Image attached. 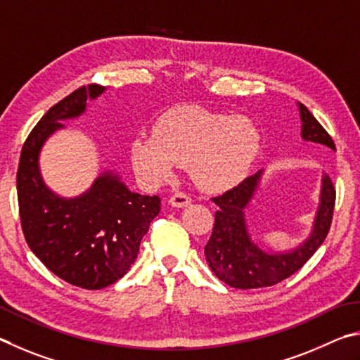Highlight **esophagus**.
Masks as SVG:
<instances>
[{"label": "esophagus", "instance_id": "obj_1", "mask_svg": "<svg viewBox=\"0 0 360 360\" xmlns=\"http://www.w3.org/2000/svg\"><path fill=\"white\" fill-rule=\"evenodd\" d=\"M191 202V198L186 196L185 193H175L169 198V204L172 207H176V209H184L188 204Z\"/></svg>", "mask_w": 360, "mask_h": 360}]
</instances>
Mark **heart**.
Returning <instances> with one entry per match:
<instances>
[{
  "instance_id": "heart-1",
  "label": "heart",
  "mask_w": 360,
  "mask_h": 360,
  "mask_svg": "<svg viewBox=\"0 0 360 360\" xmlns=\"http://www.w3.org/2000/svg\"><path fill=\"white\" fill-rule=\"evenodd\" d=\"M259 148V129L251 120L180 105L156 120L153 134L141 132L132 139L131 161L150 185L169 179L179 164H188L200 188L219 191L240 184Z\"/></svg>"
}]
</instances>
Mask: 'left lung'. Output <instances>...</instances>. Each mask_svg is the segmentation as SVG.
I'll return each instance as SVG.
<instances>
[{"label":"left lung","instance_id":"8db88e82","mask_svg":"<svg viewBox=\"0 0 360 360\" xmlns=\"http://www.w3.org/2000/svg\"><path fill=\"white\" fill-rule=\"evenodd\" d=\"M302 120V139L326 145L335 150L332 137L319 124L313 113L299 103ZM262 170L247 176L242 184L212 200L218 205L215 226L205 245V259L212 272L226 285L237 289H256L274 286L297 272L314 255L330 229L335 188L329 175L323 176L319 207L311 234L304 243L285 253H270L251 240L245 219V209L259 186Z\"/></svg>","mask_w":360,"mask_h":360}]
</instances>
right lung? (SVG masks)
Instances as JSON below:
<instances>
[{
	"mask_svg": "<svg viewBox=\"0 0 360 360\" xmlns=\"http://www.w3.org/2000/svg\"><path fill=\"white\" fill-rule=\"evenodd\" d=\"M101 85L80 86L50 107L23 143L17 170L18 212L25 240L50 272L82 289L113 285L134 264L142 237L160 213L161 199L128 190L120 176L103 172L77 198H60L44 184L39 153L63 120L85 112Z\"/></svg>",
	"mask_w": 360,
	"mask_h": 360,
	"instance_id": "obj_1",
	"label": "right lung"
}]
</instances>
